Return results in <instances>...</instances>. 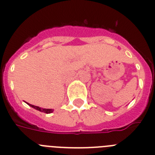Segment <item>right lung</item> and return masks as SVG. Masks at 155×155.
I'll return each mask as SVG.
<instances>
[{
	"mask_svg": "<svg viewBox=\"0 0 155 155\" xmlns=\"http://www.w3.org/2000/svg\"><path fill=\"white\" fill-rule=\"evenodd\" d=\"M27 104H29V106H30V107H33V108H35V109L37 110V111H41V112L47 113V114H49V113L53 112V111H54L53 109H46V108H41V107H37V106L33 105V104H29V103H27Z\"/></svg>",
	"mask_w": 155,
	"mask_h": 155,
	"instance_id": "right-lung-1",
	"label": "right lung"
}]
</instances>
